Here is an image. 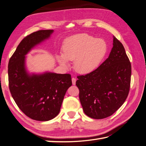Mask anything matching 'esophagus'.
<instances>
[{"label": "esophagus", "instance_id": "34e87169", "mask_svg": "<svg viewBox=\"0 0 146 146\" xmlns=\"http://www.w3.org/2000/svg\"><path fill=\"white\" fill-rule=\"evenodd\" d=\"M76 78H75V77H72V84L73 85H75L76 84Z\"/></svg>", "mask_w": 146, "mask_h": 146}]
</instances>
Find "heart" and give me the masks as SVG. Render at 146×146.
Wrapping results in <instances>:
<instances>
[{
	"mask_svg": "<svg viewBox=\"0 0 146 146\" xmlns=\"http://www.w3.org/2000/svg\"><path fill=\"white\" fill-rule=\"evenodd\" d=\"M63 53L57 56L62 66L67 68L69 61H74V69L78 72L88 73L99 66L108 52V44L102 38L86 33L74 35L65 41Z\"/></svg>",
	"mask_w": 146,
	"mask_h": 146,
	"instance_id": "1",
	"label": "heart"
}]
</instances>
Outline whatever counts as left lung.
Segmentation results:
<instances>
[{"label": "left lung", "mask_w": 146, "mask_h": 146, "mask_svg": "<svg viewBox=\"0 0 146 146\" xmlns=\"http://www.w3.org/2000/svg\"><path fill=\"white\" fill-rule=\"evenodd\" d=\"M113 45L108 58L96 70L77 77L76 84L83 111L94 119L113 114L130 91L131 64L122 43L115 36Z\"/></svg>", "instance_id": "8db88e82"}]
</instances>
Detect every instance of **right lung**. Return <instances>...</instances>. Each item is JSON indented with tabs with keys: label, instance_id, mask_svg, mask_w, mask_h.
I'll return each mask as SVG.
<instances>
[{
	"label": "right lung",
	"instance_id": "obj_1",
	"mask_svg": "<svg viewBox=\"0 0 146 146\" xmlns=\"http://www.w3.org/2000/svg\"><path fill=\"white\" fill-rule=\"evenodd\" d=\"M52 29L26 36L17 46L8 65L9 88L19 108L27 117L48 121L57 116L64 98L72 85L69 74L46 72L30 76L25 69V55L32 48L50 37Z\"/></svg>",
	"mask_w": 146,
	"mask_h": 146
}]
</instances>
